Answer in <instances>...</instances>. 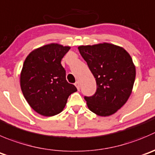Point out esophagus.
<instances>
[{
  "instance_id": "34e87169",
  "label": "esophagus",
  "mask_w": 155,
  "mask_h": 155,
  "mask_svg": "<svg viewBox=\"0 0 155 155\" xmlns=\"http://www.w3.org/2000/svg\"><path fill=\"white\" fill-rule=\"evenodd\" d=\"M75 85H76V88H77V89L79 90V89H80V85H79V82H76V83H75Z\"/></svg>"
}]
</instances>
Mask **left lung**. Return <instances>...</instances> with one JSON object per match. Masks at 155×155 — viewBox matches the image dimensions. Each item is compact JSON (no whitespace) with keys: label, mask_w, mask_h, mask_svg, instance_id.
<instances>
[{"label":"left lung","mask_w":155,"mask_h":155,"mask_svg":"<svg viewBox=\"0 0 155 155\" xmlns=\"http://www.w3.org/2000/svg\"><path fill=\"white\" fill-rule=\"evenodd\" d=\"M78 49L97 83L95 94L85 97L88 109L101 117L115 114L133 91L136 67L131 56L122 47L105 42Z\"/></svg>","instance_id":"1"}]
</instances>
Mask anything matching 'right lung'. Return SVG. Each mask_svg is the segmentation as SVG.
<instances>
[{
  "instance_id": "1",
  "label": "right lung",
  "mask_w": 155,
  "mask_h": 155,
  "mask_svg": "<svg viewBox=\"0 0 155 155\" xmlns=\"http://www.w3.org/2000/svg\"><path fill=\"white\" fill-rule=\"evenodd\" d=\"M70 47L57 43L33 50L24 61L20 87L25 100L38 114L52 117L60 114L68 97L77 91L66 79L61 60Z\"/></svg>"
}]
</instances>
